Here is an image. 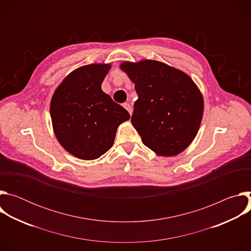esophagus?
Here are the masks:
<instances>
[{
    "instance_id": "esophagus-1",
    "label": "esophagus",
    "mask_w": 251,
    "mask_h": 251,
    "mask_svg": "<svg viewBox=\"0 0 251 251\" xmlns=\"http://www.w3.org/2000/svg\"><path fill=\"white\" fill-rule=\"evenodd\" d=\"M123 107L129 112L130 115L132 114V111H133V110H132V107H131V105H130L129 103H124V104H123Z\"/></svg>"
}]
</instances>
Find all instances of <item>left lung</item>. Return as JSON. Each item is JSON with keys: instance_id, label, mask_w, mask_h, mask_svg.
Listing matches in <instances>:
<instances>
[{"instance_id": "obj_1", "label": "left lung", "mask_w": 251, "mask_h": 251, "mask_svg": "<svg viewBox=\"0 0 251 251\" xmlns=\"http://www.w3.org/2000/svg\"><path fill=\"white\" fill-rule=\"evenodd\" d=\"M120 68L135 83L138 99L131 122L143 144L159 156L183 152L195 139L202 113V95L182 70L145 59L125 61Z\"/></svg>"}]
</instances>
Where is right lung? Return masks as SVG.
Instances as JSON below:
<instances>
[{"label":"right lung","mask_w":251,"mask_h":251,"mask_svg":"<svg viewBox=\"0 0 251 251\" xmlns=\"http://www.w3.org/2000/svg\"><path fill=\"white\" fill-rule=\"evenodd\" d=\"M111 64H88L70 73L50 101L52 127L59 144L71 155L94 160L108 151L118 126L129 120L126 109L102 91Z\"/></svg>","instance_id":"obj_1"}]
</instances>
